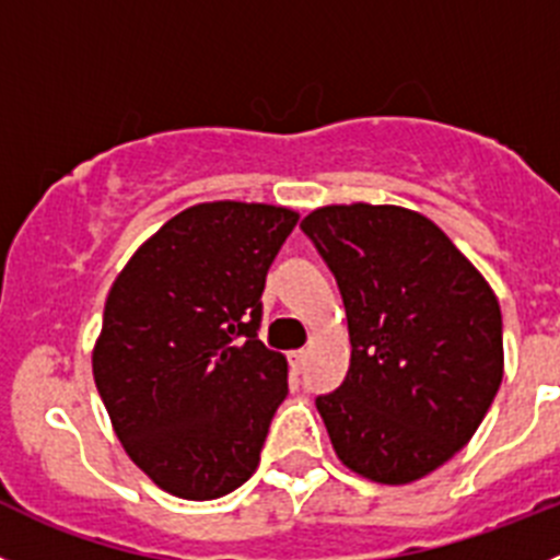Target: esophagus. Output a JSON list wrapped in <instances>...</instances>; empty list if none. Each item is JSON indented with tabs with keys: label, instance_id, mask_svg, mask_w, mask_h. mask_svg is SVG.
I'll list each match as a JSON object with an SVG mask.
<instances>
[{
	"label": "esophagus",
	"instance_id": "34e87169",
	"mask_svg": "<svg viewBox=\"0 0 560 560\" xmlns=\"http://www.w3.org/2000/svg\"><path fill=\"white\" fill-rule=\"evenodd\" d=\"M306 359H310V351H306V348H301V351H292L290 353V364L295 370H304L306 368Z\"/></svg>",
	"mask_w": 560,
	"mask_h": 560
}]
</instances>
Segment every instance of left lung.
<instances>
[{
    "label": "left lung",
    "instance_id": "8db88e82",
    "mask_svg": "<svg viewBox=\"0 0 560 560\" xmlns=\"http://www.w3.org/2000/svg\"><path fill=\"white\" fill-rule=\"evenodd\" d=\"M342 292L351 368L315 400L334 453L386 486L425 478L478 431L503 381L498 295L442 229L395 203L301 221Z\"/></svg>",
    "mask_w": 560,
    "mask_h": 560
}]
</instances>
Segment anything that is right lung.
I'll list each match as a JSON object with an SVG mask.
<instances>
[{"instance_id":"obj_1","label":"right lung","mask_w":560,"mask_h":560,"mask_svg":"<svg viewBox=\"0 0 560 560\" xmlns=\"http://www.w3.org/2000/svg\"><path fill=\"white\" fill-rule=\"evenodd\" d=\"M295 223L273 203H196L109 287L96 389L127 456L174 498H223L259 464L287 398V359L256 337L259 298Z\"/></svg>"}]
</instances>
